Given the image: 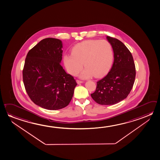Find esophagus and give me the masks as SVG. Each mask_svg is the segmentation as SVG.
<instances>
[{
	"label": "esophagus",
	"mask_w": 160,
	"mask_h": 160,
	"mask_svg": "<svg viewBox=\"0 0 160 160\" xmlns=\"http://www.w3.org/2000/svg\"><path fill=\"white\" fill-rule=\"evenodd\" d=\"M77 83L78 84L82 83H83V81H80V80H78V79H77L76 81Z\"/></svg>",
	"instance_id": "1"
}]
</instances>
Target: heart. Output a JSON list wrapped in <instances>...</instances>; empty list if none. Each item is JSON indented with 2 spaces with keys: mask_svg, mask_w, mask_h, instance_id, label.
<instances>
[{
  "mask_svg": "<svg viewBox=\"0 0 160 160\" xmlns=\"http://www.w3.org/2000/svg\"><path fill=\"white\" fill-rule=\"evenodd\" d=\"M113 57L110 43L104 40H88L77 44L71 54L63 57V62L69 73L76 76L83 68L80 76L83 78L101 76L111 66Z\"/></svg>",
  "mask_w": 160,
  "mask_h": 160,
  "instance_id": "1",
  "label": "heart"
}]
</instances>
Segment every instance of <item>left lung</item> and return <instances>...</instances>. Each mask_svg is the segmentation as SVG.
I'll list each match as a JSON object with an SVG mask.
<instances>
[{
    "label": "left lung",
    "mask_w": 160,
    "mask_h": 160,
    "mask_svg": "<svg viewBox=\"0 0 160 160\" xmlns=\"http://www.w3.org/2000/svg\"><path fill=\"white\" fill-rule=\"evenodd\" d=\"M114 53V62L108 73L97 82L92 98L102 105L116 104L127 98L132 89L136 68L132 54L122 42L107 36Z\"/></svg>",
    "instance_id": "obj_1"
}]
</instances>
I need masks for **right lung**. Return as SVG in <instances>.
Returning <instances> with one entry per match:
<instances>
[{
    "label": "right lung",
    "mask_w": 160,
    "mask_h": 160,
    "mask_svg": "<svg viewBox=\"0 0 160 160\" xmlns=\"http://www.w3.org/2000/svg\"><path fill=\"white\" fill-rule=\"evenodd\" d=\"M62 47L59 39H44L28 52L23 68V83L29 98L49 110L67 106L77 85L60 63Z\"/></svg>",
    "instance_id": "add662e5"
}]
</instances>
